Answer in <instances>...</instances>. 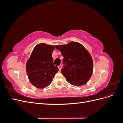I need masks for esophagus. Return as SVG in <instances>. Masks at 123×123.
<instances>
[{
    "label": "esophagus",
    "instance_id": "34e87169",
    "mask_svg": "<svg viewBox=\"0 0 123 123\" xmlns=\"http://www.w3.org/2000/svg\"><path fill=\"white\" fill-rule=\"evenodd\" d=\"M58 69H59V71H61V69H62V66H61V65H59V66L58 67Z\"/></svg>",
    "mask_w": 123,
    "mask_h": 123
}]
</instances>
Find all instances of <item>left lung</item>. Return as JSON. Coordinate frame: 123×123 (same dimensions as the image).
<instances>
[{
    "instance_id": "obj_1",
    "label": "left lung",
    "mask_w": 123,
    "mask_h": 123,
    "mask_svg": "<svg viewBox=\"0 0 123 123\" xmlns=\"http://www.w3.org/2000/svg\"><path fill=\"white\" fill-rule=\"evenodd\" d=\"M55 47L64 57L65 67L62 73L69 83L75 86L87 84L93 73L92 58L81 43L71 42L66 44H57Z\"/></svg>"
}]
</instances>
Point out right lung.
<instances>
[{
	"instance_id": "obj_1",
	"label": "right lung",
	"mask_w": 123,
	"mask_h": 123,
	"mask_svg": "<svg viewBox=\"0 0 123 123\" xmlns=\"http://www.w3.org/2000/svg\"><path fill=\"white\" fill-rule=\"evenodd\" d=\"M55 49L52 44H37L26 63V71L30 83L36 88L43 89L52 81L58 69L53 64L52 54Z\"/></svg>"
}]
</instances>
